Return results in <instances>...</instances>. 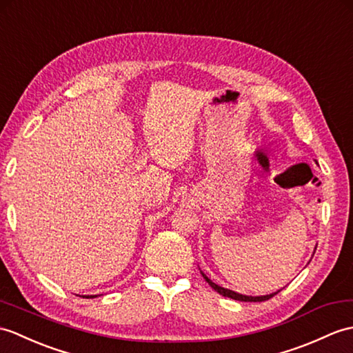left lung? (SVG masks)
<instances>
[{"mask_svg": "<svg viewBox=\"0 0 353 353\" xmlns=\"http://www.w3.org/2000/svg\"><path fill=\"white\" fill-rule=\"evenodd\" d=\"M201 275L204 276V280H206L208 283H209V285L214 290H216L219 294H223V296H227V298H232V299H236V301H243V302H263V301H268V299H270L272 296H275V294L280 292H275V293H270V294H265V296H245V294H239V293H236V292H233V290H228V289H224V288H221V285H218V284H215L214 281L212 280H209V278L204 275L203 272H201Z\"/></svg>", "mask_w": 353, "mask_h": 353, "instance_id": "1", "label": "left lung"}]
</instances>
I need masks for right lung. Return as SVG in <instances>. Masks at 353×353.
<instances>
[{"instance_id":"add662e5","label":"right lung","mask_w":353,"mask_h":353,"mask_svg":"<svg viewBox=\"0 0 353 353\" xmlns=\"http://www.w3.org/2000/svg\"><path fill=\"white\" fill-rule=\"evenodd\" d=\"M85 298H94V296H85Z\"/></svg>"}]
</instances>
